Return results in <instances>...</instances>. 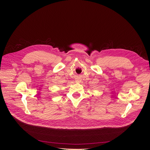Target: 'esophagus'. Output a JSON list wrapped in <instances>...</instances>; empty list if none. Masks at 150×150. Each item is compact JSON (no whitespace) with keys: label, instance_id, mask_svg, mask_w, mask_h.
<instances>
[{"label":"esophagus","instance_id":"1","mask_svg":"<svg viewBox=\"0 0 150 150\" xmlns=\"http://www.w3.org/2000/svg\"><path fill=\"white\" fill-rule=\"evenodd\" d=\"M77 81V82H79V81Z\"/></svg>","mask_w":150,"mask_h":150}]
</instances>
